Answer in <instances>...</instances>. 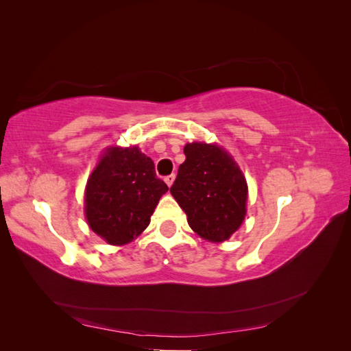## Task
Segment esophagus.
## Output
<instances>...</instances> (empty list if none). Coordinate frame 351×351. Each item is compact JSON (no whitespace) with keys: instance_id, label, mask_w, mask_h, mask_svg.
Masks as SVG:
<instances>
[{"instance_id":"1","label":"esophagus","mask_w":351,"mask_h":351,"mask_svg":"<svg viewBox=\"0 0 351 351\" xmlns=\"http://www.w3.org/2000/svg\"><path fill=\"white\" fill-rule=\"evenodd\" d=\"M174 180H176V176H174V174H169V176L165 177V183H167L169 187H171V184L174 183Z\"/></svg>"}]
</instances>
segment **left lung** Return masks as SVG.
<instances>
[{
	"label": "left lung",
	"instance_id": "1",
	"mask_svg": "<svg viewBox=\"0 0 351 351\" xmlns=\"http://www.w3.org/2000/svg\"><path fill=\"white\" fill-rule=\"evenodd\" d=\"M184 155L169 192L197 236L224 241L246 215V180L232 158L217 145L187 143Z\"/></svg>",
	"mask_w": 351,
	"mask_h": 351
}]
</instances>
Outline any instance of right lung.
<instances>
[{
    "instance_id": "right-lung-1",
    "label": "right lung",
    "mask_w": 351,
    "mask_h": 351,
    "mask_svg": "<svg viewBox=\"0 0 351 351\" xmlns=\"http://www.w3.org/2000/svg\"><path fill=\"white\" fill-rule=\"evenodd\" d=\"M168 186L156 177L154 161L133 147H110L88 180L84 212L89 227L121 246L149 226Z\"/></svg>"
}]
</instances>
